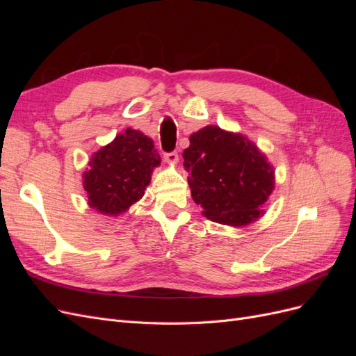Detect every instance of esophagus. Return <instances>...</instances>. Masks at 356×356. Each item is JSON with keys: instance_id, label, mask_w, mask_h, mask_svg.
<instances>
[{"instance_id": "34e87169", "label": "esophagus", "mask_w": 356, "mask_h": 356, "mask_svg": "<svg viewBox=\"0 0 356 356\" xmlns=\"http://www.w3.org/2000/svg\"><path fill=\"white\" fill-rule=\"evenodd\" d=\"M163 157H165V160L168 161V163H177V161H178V153H177V152L165 153Z\"/></svg>"}]
</instances>
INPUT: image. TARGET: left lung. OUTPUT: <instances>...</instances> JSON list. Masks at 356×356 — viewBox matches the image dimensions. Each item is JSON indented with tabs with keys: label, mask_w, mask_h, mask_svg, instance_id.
Returning a JSON list of instances; mask_svg holds the SVG:
<instances>
[{
	"label": "left lung",
	"mask_w": 356,
	"mask_h": 356,
	"mask_svg": "<svg viewBox=\"0 0 356 356\" xmlns=\"http://www.w3.org/2000/svg\"><path fill=\"white\" fill-rule=\"evenodd\" d=\"M182 157L191 196L204 217L229 225L260 217L258 208L275 187L273 168L245 136L207 126L190 136Z\"/></svg>",
	"instance_id": "8db88e82"
}]
</instances>
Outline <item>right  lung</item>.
I'll return each instance as SVG.
<instances>
[{
	"label": "right lung",
	"mask_w": 356,
	"mask_h": 356,
	"mask_svg": "<svg viewBox=\"0 0 356 356\" xmlns=\"http://www.w3.org/2000/svg\"><path fill=\"white\" fill-rule=\"evenodd\" d=\"M160 165L153 141L134 129L115 136L89 161L83 184L90 208L101 213L117 215L144 196L153 169Z\"/></svg>",
	"instance_id": "1"
}]
</instances>
